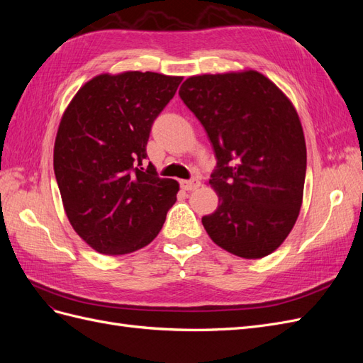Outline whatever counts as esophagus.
I'll return each instance as SVG.
<instances>
[{"mask_svg":"<svg viewBox=\"0 0 363 363\" xmlns=\"http://www.w3.org/2000/svg\"><path fill=\"white\" fill-rule=\"evenodd\" d=\"M180 186H182V189H184V191H195L200 186V180H196V179L182 180Z\"/></svg>","mask_w":363,"mask_h":363,"instance_id":"obj_1","label":"esophagus"}]
</instances>
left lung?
<instances>
[{
    "label": "left lung",
    "instance_id": "left-lung-1",
    "mask_svg": "<svg viewBox=\"0 0 363 363\" xmlns=\"http://www.w3.org/2000/svg\"><path fill=\"white\" fill-rule=\"evenodd\" d=\"M179 95L212 142L218 208L201 218L216 245L244 259L277 250L298 218L306 142L295 107L257 71L189 77Z\"/></svg>",
    "mask_w": 363,
    "mask_h": 363
}]
</instances>
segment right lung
<instances>
[{"label":"right lung","mask_w":363,"mask_h":363,"mask_svg":"<svg viewBox=\"0 0 363 363\" xmlns=\"http://www.w3.org/2000/svg\"><path fill=\"white\" fill-rule=\"evenodd\" d=\"M182 77L101 74L75 94L54 144V174L65 212L84 242L108 256L148 245L177 200L179 183L147 159L155 119Z\"/></svg>","instance_id":"right-lung-1"}]
</instances>
